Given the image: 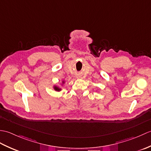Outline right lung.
I'll return each instance as SVG.
<instances>
[{
	"mask_svg": "<svg viewBox=\"0 0 151 151\" xmlns=\"http://www.w3.org/2000/svg\"><path fill=\"white\" fill-rule=\"evenodd\" d=\"M54 89H55V90H56V91H60V89L59 88L56 87V86H55V87H54Z\"/></svg>",
	"mask_w": 151,
	"mask_h": 151,
	"instance_id": "1",
	"label": "right lung"
}]
</instances>
